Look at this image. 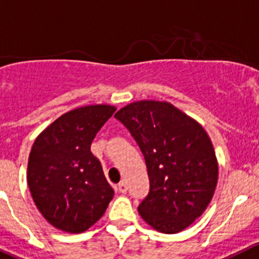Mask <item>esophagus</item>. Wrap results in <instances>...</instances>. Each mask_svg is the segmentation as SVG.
<instances>
[{"instance_id":"esophagus-1","label":"esophagus","mask_w":259,"mask_h":259,"mask_svg":"<svg viewBox=\"0 0 259 259\" xmlns=\"http://www.w3.org/2000/svg\"><path fill=\"white\" fill-rule=\"evenodd\" d=\"M127 189H128V187L124 182H120V183L118 184V191H119L120 193H127Z\"/></svg>"}]
</instances>
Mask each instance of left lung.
<instances>
[{"mask_svg":"<svg viewBox=\"0 0 259 259\" xmlns=\"http://www.w3.org/2000/svg\"><path fill=\"white\" fill-rule=\"evenodd\" d=\"M139 144L150 191L139 213L155 230L177 234L210 205L219 164L205 128L168 102L140 100L114 115Z\"/></svg>","mask_w":259,"mask_h":259,"instance_id":"8db88e82","label":"left lung"}]
</instances>
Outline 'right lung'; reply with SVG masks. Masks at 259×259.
Returning <instances> with one entry per match:
<instances>
[{"instance_id": "right-lung-1", "label": "right lung", "mask_w": 259, "mask_h": 259, "mask_svg": "<svg viewBox=\"0 0 259 259\" xmlns=\"http://www.w3.org/2000/svg\"><path fill=\"white\" fill-rule=\"evenodd\" d=\"M115 109L108 104L76 108L52 122L34 141L26 181L36 208L56 229L86 231L112 201L114 189L90 146Z\"/></svg>"}]
</instances>
